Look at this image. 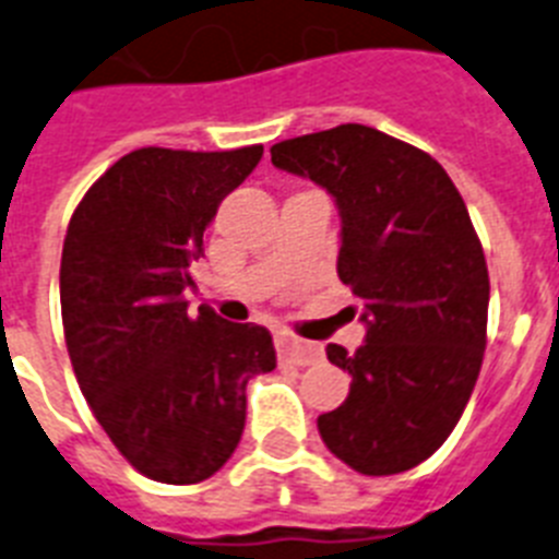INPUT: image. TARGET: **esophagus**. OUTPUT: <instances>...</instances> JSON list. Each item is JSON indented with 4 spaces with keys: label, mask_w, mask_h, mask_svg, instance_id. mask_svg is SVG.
<instances>
[{
    "label": "esophagus",
    "mask_w": 559,
    "mask_h": 559,
    "mask_svg": "<svg viewBox=\"0 0 559 559\" xmlns=\"http://www.w3.org/2000/svg\"><path fill=\"white\" fill-rule=\"evenodd\" d=\"M276 353L280 359L288 361V365H313V361L322 359V347L313 345V342H302L297 336H288V333H280L276 336Z\"/></svg>",
    "instance_id": "obj_1"
}]
</instances>
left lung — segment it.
I'll use <instances>...</instances> for the list:
<instances>
[{"label":"left lung","mask_w":559,"mask_h":559,"mask_svg":"<svg viewBox=\"0 0 559 559\" xmlns=\"http://www.w3.org/2000/svg\"><path fill=\"white\" fill-rule=\"evenodd\" d=\"M271 164L336 198L338 280L365 308V345H328L353 381L319 436L361 475L413 469L450 438L484 365L489 271L464 198L436 157L365 123L274 143Z\"/></svg>","instance_id":"8db88e82"}]
</instances>
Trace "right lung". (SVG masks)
I'll list each match as a JSON object with an SVG mask.
<instances>
[{"mask_svg": "<svg viewBox=\"0 0 559 559\" xmlns=\"http://www.w3.org/2000/svg\"><path fill=\"white\" fill-rule=\"evenodd\" d=\"M262 146H143L95 180L61 251V322L73 373L109 441L141 475L200 484L246 427V384L276 367L271 333L234 325L183 290L221 200Z\"/></svg>", "mask_w": 559, "mask_h": 559, "instance_id": "add662e5", "label": "right lung"}]
</instances>
